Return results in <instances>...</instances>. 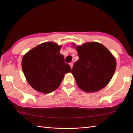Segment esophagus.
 I'll return each instance as SVG.
<instances>
[{
	"instance_id": "34e87169",
	"label": "esophagus",
	"mask_w": 133,
	"mask_h": 133,
	"mask_svg": "<svg viewBox=\"0 0 133 133\" xmlns=\"http://www.w3.org/2000/svg\"><path fill=\"white\" fill-rule=\"evenodd\" d=\"M69 64H70V66L71 68L72 69V68H73V62H71V63H69Z\"/></svg>"
}]
</instances>
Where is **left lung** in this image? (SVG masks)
Segmentation results:
<instances>
[{
	"mask_svg": "<svg viewBox=\"0 0 133 133\" xmlns=\"http://www.w3.org/2000/svg\"><path fill=\"white\" fill-rule=\"evenodd\" d=\"M74 47L75 44H73ZM79 60L71 73L80 89L87 92L101 90L109 83L116 68V60L107 48L97 42L76 46Z\"/></svg>",
	"mask_w": 133,
	"mask_h": 133,
	"instance_id": "obj_1",
	"label": "left lung"
}]
</instances>
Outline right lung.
Returning a JSON list of instances; mask_svg holds the SVG:
<instances>
[{"mask_svg":"<svg viewBox=\"0 0 133 133\" xmlns=\"http://www.w3.org/2000/svg\"><path fill=\"white\" fill-rule=\"evenodd\" d=\"M62 46L53 42L39 44L26 53L22 66L28 83L35 90L49 93L60 86L70 65L60 53Z\"/></svg>","mask_w":133,"mask_h":133,"instance_id":"right-lung-1","label":"right lung"}]
</instances>
